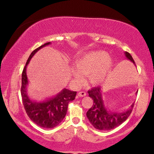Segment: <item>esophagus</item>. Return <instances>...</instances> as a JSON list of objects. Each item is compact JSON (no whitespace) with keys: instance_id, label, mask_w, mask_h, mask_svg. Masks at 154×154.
Wrapping results in <instances>:
<instances>
[{"instance_id":"1","label":"esophagus","mask_w":154,"mask_h":154,"mask_svg":"<svg viewBox=\"0 0 154 154\" xmlns=\"http://www.w3.org/2000/svg\"><path fill=\"white\" fill-rule=\"evenodd\" d=\"M87 95V93L85 92H83V91H81L79 93H78V96L81 97H83Z\"/></svg>"}]
</instances>
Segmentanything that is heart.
I'll return each instance as SVG.
<instances>
[{"mask_svg": "<svg viewBox=\"0 0 154 154\" xmlns=\"http://www.w3.org/2000/svg\"><path fill=\"white\" fill-rule=\"evenodd\" d=\"M74 65L78 71H73V75L77 83L82 82V75H89L91 84L99 85L103 83L109 76L112 60L104 51H92L77 58Z\"/></svg>", "mask_w": 154, "mask_h": 154, "instance_id": "obj_1", "label": "heart"}]
</instances>
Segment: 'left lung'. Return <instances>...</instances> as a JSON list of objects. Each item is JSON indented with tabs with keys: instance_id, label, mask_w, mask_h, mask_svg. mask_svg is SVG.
I'll return each mask as SVG.
<instances>
[{
	"instance_id": "obj_1",
	"label": "left lung",
	"mask_w": 154,
	"mask_h": 154,
	"mask_svg": "<svg viewBox=\"0 0 154 154\" xmlns=\"http://www.w3.org/2000/svg\"><path fill=\"white\" fill-rule=\"evenodd\" d=\"M124 54L128 60L136 65L131 55L126 51ZM88 93L93 100V104L87 111V116L91 124L96 129L110 130L115 128L123 123L132 112L134 103L126 111L122 112H113L108 110L104 105L100 87L93 88L88 91Z\"/></svg>"
}]
</instances>
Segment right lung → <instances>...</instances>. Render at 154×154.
I'll list each match as a JSON object with an SVG mask.
<instances>
[{
	"mask_svg": "<svg viewBox=\"0 0 154 154\" xmlns=\"http://www.w3.org/2000/svg\"><path fill=\"white\" fill-rule=\"evenodd\" d=\"M50 44V42L45 43L32 52L22 71L21 87L22 102L28 116L38 126L48 129L53 128L61 123L66 115L69 103L75 99L77 94L76 91L63 89L56 96L48 99L42 102L32 100L28 96L27 65L31 58L39 50Z\"/></svg>",
	"mask_w": 154,
	"mask_h": 154,
	"instance_id": "obj_1",
	"label": "right lung"
}]
</instances>
